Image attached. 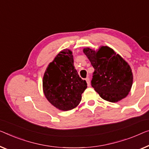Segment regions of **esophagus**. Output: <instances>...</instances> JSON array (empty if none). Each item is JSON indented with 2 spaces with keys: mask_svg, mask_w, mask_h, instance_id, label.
Returning <instances> with one entry per match:
<instances>
[{
  "mask_svg": "<svg viewBox=\"0 0 149 149\" xmlns=\"http://www.w3.org/2000/svg\"><path fill=\"white\" fill-rule=\"evenodd\" d=\"M86 82H87L88 86H90V78H89V77H86Z\"/></svg>",
  "mask_w": 149,
  "mask_h": 149,
  "instance_id": "1",
  "label": "esophagus"
}]
</instances>
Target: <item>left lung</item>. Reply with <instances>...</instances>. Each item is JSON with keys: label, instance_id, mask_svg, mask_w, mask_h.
<instances>
[{"label": "left lung", "instance_id": "obj_1", "mask_svg": "<svg viewBox=\"0 0 149 149\" xmlns=\"http://www.w3.org/2000/svg\"><path fill=\"white\" fill-rule=\"evenodd\" d=\"M84 53L94 68L91 85L102 98L116 102L127 96L132 85V73L118 54L107 46L97 52L86 48Z\"/></svg>", "mask_w": 149, "mask_h": 149}]
</instances>
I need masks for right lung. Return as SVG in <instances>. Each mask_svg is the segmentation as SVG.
<instances>
[{
  "label": "right lung",
  "mask_w": 149,
  "mask_h": 149,
  "mask_svg": "<svg viewBox=\"0 0 149 149\" xmlns=\"http://www.w3.org/2000/svg\"><path fill=\"white\" fill-rule=\"evenodd\" d=\"M72 53L68 49L59 52L47 68L43 79L47 99L63 111L76 107L81 100V94L87 88L86 80L79 76L74 68Z\"/></svg>",
  "instance_id": "right-lung-1"
}]
</instances>
